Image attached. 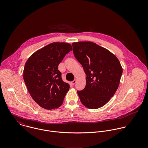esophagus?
Here are the masks:
<instances>
[{
  "mask_svg": "<svg viewBox=\"0 0 148 148\" xmlns=\"http://www.w3.org/2000/svg\"><path fill=\"white\" fill-rule=\"evenodd\" d=\"M76 83V80H73L72 82H71V83H72V84L74 85L75 83Z\"/></svg>",
  "mask_w": 148,
  "mask_h": 148,
  "instance_id": "34e87169",
  "label": "esophagus"
}]
</instances>
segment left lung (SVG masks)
<instances>
[{"label": "left lung", "instance_id": "8db88e82", "mask_svg": "<svg viewBox=\"0 0 148 148\" xmlns=\"http://www.w3.org/2000/svg\"><path fill=\"white\" fill-rule=\"evenodd\" d=\"M75 57L84 70L86 85L77 93L82 103L89 109L106 104L120 84L123 68L117 57L106 48L91 42H73Z\"/></svg>", "mask_w": 148, "mask_h": 148}]
</instances>
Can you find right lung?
<instances>
[{"instance_id": "1", "label": "right lung", "mask_w": 148, "mask_h": 148, "mask_svg": "<svg viewBox=\"0 0 148 148\" xmlns=\"http://www.w3.org/2000/svg\"><path fill=\"white\" fill-rule=\"evenodd\" d=\"M67 42L51 43L34 53L25 64L23 79L34 100L45 109L62 105L69 85L64 82L58 65L69 52Z\"/></svg>"}]
</instances>
